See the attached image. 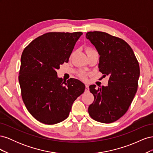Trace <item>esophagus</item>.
I'll list each match as a JSON object with an SVG mask.
<instances>
[{
    "label": "esophagus",
    "mask_w": 153,
    "mask_h": 153,
    "mask_svg": "<svg viewBox=\"0 0 153 153\" xmlns=\"http://www.w3.org/2000/svg\"><path fill=\"white\" fill-rule=\"evenodd\" d=\"M85 91H86V92L89 91V85H88L87 84H85Z\"/></svg>",
    "instance_id": "obj_1"
}]
</instances>
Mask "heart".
Returning a JSON list of instances; mask_svg holds the SVG:
<instances>
[{
  "label": "heart",
  "mask_w": 153,
  "mask_h": 153,
  "mask_svg": "<svg viewBox=\"0 0 153 153\" xmlns=\"http://www.w3.org/2000/svg\"><path fill=\"white\" fill-rule=\"evenodd\" d=\"M91 50V49H88L87 50ZM78 75L80 76V77H81L82 78H84L85 77V73H84L83 72H80V73H79V74H78Z\"/></svg>",
  "instance_id": "1"
}]
</instances>
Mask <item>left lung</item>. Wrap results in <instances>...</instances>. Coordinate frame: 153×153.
Masks as SVG:
<instances>
[{
  "label": "left lung",
  "mask_w": 153,
  "mask_h": 153,
  "mask_svg": "<svg viewBox=\"0 0 153 153\" xmlns=\"http://www.w3.org/2000/svg\"><path fill=\"white\" fill-rule=\"evenodd\" d=\"M86 38L100 55V71L110 76L107 86H89L94 100L88 112L96 121L113 123L127 112L135 97L139 64L130 46L121 38L100 31L87 32Z\"/></svg>",
  "instance_id": "obj_1"
}]
</instances>
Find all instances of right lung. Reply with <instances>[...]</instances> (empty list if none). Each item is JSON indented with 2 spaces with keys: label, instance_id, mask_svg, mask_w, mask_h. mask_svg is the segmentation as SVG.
I'll return each instance as SVG.
<instances>
[{
  "label": "right lung",
  "instance_id": "1",
  "mask_svg": "<svg viewBox=\"0 0 153 153\" xmlns=\"http://www.w3.org/2000/svg\"><path fill=\"white\" fill-rule=\"evenodd\" d=\"M81 32H48L33 40L22 54L18 76L22 100L38 121L55 124L65 120L85 86L75 78L63 82L57 69L68 62Z\"/></svg>",
  "mask_w": 153,
  "mask_h": 153
}]
</instances>
